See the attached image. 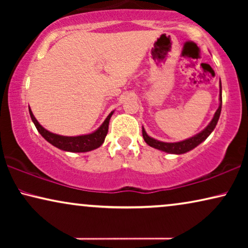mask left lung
<instances>
[{
    "instance_id": "left-lung-1",
    "label": "left lung",
    "mask_w": 248,
    "mask_h": 248,
    "mask_svg": "<svg viewBox=\"0 0 248 248\" xmlns=\"http://www.w3.org/2000/svg\"><path fill=\"white\" fill-rule=\"evenodd\" d=\"M221 106H222V93H221V82H220L219 107L215 113V115H213V118L209 123L208 126H206L203 131L200 132V133L193 135V137L186 139V140L179 141V142H162V141L155 140V139L149 137V135L147 134V132H145V130H144V127L142 126V135H143V139H144V141L147 142V144H149L152 148L158 149V150L167 152V154H171V155L186 154V152L191 151L195 147H198L200 143H202V142L212 133L213 130H215L217 123H218V121H219L220 113H221Z\"/></svg>"
}]
</instances>
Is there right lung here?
I'll list each match as a JSON object with an SVG mask.
<instances>
[{
	"mask_svg": "<svg viewBox=\"0 0 248 248\" xmlns=\"http://www.w3.org/2000/svg\"><path fill=\"white\" fill-rule=\"evenodd\" d=\"M29 114L30 117L35 124V126L42 137L45 139L47 142H49L50 144L54 147L61 149L63 151H69V152H87L94 150V149L99 148L101 144L104 143L105 138H106L107 132H108V125H109V120L111 115L114 114V110L108 115L106 120L104 121V123L97 128L96 131H93V133L89 134H83V135H77V137H64V135L55 134L52 132L47 131L46 128H44L42 125L38 123V121L36 120V117L33 116L31 109L29 107Z\"/></svg>",
	"mask_w": 248,
	"mask_h": 248,
	"instance_id": "right-lung-1",
	"label": "right lung"
}]
</instances>
